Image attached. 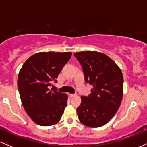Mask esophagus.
<instances>
[{
  "mask_svg": "<svg viewBox=\"0 0 147 147\" xmlns=\"http://www.w3.org/2000/svg\"><path fill=\"white\" fill-rule=\"evenodd\" d=\"M75 95H74V94H69V97H71V98H72V97H75Z\"/></svg>",
  "mask_w": 147,
  "mask_h": 147,
  "instance_id": "obj_1",
  "label": "esophagus"
}]
</instances>
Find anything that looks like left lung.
Instances as JSON below:
<instances>
[{"mask_svg":"<svg viewBox=\"0 0 147 147\" xmlns=\"http://www.w3.org/2000/svg\"><path fill=\"white\" fill-rule=\"evenodd\" d=\"M82 66L85 81L93 88L88 97H81L77 112L79 121L88 127L105 125L113 117L123 97L121 69L109 57L96 51L74 54Z\"/></svg>","mask_w":147,"mask_h":147,"instance_id":"8db88e82","label":"left lung"}]
</instances>
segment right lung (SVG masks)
I'll return each instance as SVG.
<instances>
[{
	"label": "right lung",
	"mask_w": 147,
	"mask_h": 147,
	"mask_svg": "<svg viewBox=\"0 0 147 147\" xmlns=\"http://www.w3.org/2000/svg\"><path fill=\"white\" fill-rule=\"evenodd\" d=\"M71 52H41L32 55L23 63L18 76V88L25 111L36 124L55 125L60 121L67 106L68 95L48 86L57 82Z\"/></svg>",
	"instance_id": "obj_1"
}]
</instances>
